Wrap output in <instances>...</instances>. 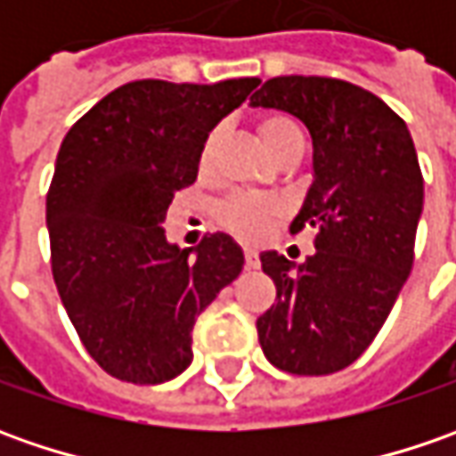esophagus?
Here are the masks:
<instances>
[{"instance_id":"obj_1","label":"esophagus","mask_w":456,"mask_h":456,"mask_svg":"<svg viewBox=\"0 0 456 456\" xmlns=\"http://www.w3.org/2000/svg\"><path fill=\"white\" fill-rule=\"evenodd\" d=\"M243 256H246V269H258V266H261L258 254H256L254 248H246V251H243Z\"/></svg>"}]
</instances>
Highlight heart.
Here are the masks:
<instances>
[{
  "label": "heart",
  "mask_w": 456,
  "mask_h": 456,
  "mask_svg": "<svg viewBox=\"0 0 456 456\" xmlns=\"http://www.w3.org/2000/svg\"><path fill=\"white\" fill-rule=\"evenodd\" d=\"M258 134H261V142H264V147L269 150L273 159L281 151L291 150V147H305L302 124L289 114H266L258 121ZM220 139H223V126L220 124L208 129L200 139V147H198V172H200V177L213 175L216 159H218ZM276 216H279L276 202L269 200V198H261V195H251V192H238L218 208L220 225L225 231L236 233L240 240H261L269 233Z\"/></svg>",
  "instance_id": "1"
}]
</instances>
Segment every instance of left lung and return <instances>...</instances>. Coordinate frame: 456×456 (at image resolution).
I'll return each mask as SVG.
<instances>
[{
  "label": "left lung",
  "instance_id": "left-lung-1",
  "mask_svg": "<svg viewBox=\"0 0 456 456\" xmlns=\"http://www.w3.org/2000/svg\"><path fill=\"white\" fill-rule=\"evenodd\" d=\"M254 106L305 121L314 183L291 233L314 231V254L294 266L261 254L276 302L258 320L266 360L294 376H330L368 350L413 266L424 177L406 121L370 91L322 76L266 80Z\"/></svg>",
  "mask_w": 456,
  "mask_h": 456
}]
</instances>
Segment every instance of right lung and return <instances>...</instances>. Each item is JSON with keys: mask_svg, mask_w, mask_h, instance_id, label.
Returning <instances> with one entry per match:
<instances>
[{"mask_svg": "<svg viewBox=\"0 0 456 456\" xmlns=\"http://www.w3.org/2000/svg\"><path fill=\"white\" fill-rule=\"evenodd\" d=\"M258 83L134 80L65 134L47 190L50 266L83 347L109 376L139 386L180 376L198 314L243 269L233 238L177 248L162 223L198 180L205 132Z\"/></svg>", "mask_w": 456, "mask_h": 456, "instance_id": "add662e5", "label": "right lung"}]
</instances>
